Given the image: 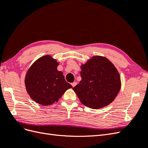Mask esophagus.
<instances>
[{"label": "esophagus", "instance_id": "obj_1", "mask_svg": "<svg viewBox=\"0 0 148 148\" xmlns=\"http://www.w3.org/2000/svg\"><path fill=\"white\" fill-rule=\"evenodd\" d=\"M77 83H76V82H73V83H71V85H72V86L73 87H75L76 85H77Z\"/></svg>", "mask_w": 148, "mask_h": 148}]
</instances>
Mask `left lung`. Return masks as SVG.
I'll use <instances>...</instances> for the list:
<instances>
[{"label":"left lung","mask_w":148,"mask_h":148,"mask_svg":"<svg viewBox=\"0 0 148 148\" xmlns=\"http://www.w3.org/2000/svg\"><path fill=\"white\" fill-rule=\"evenodd\" d=\"M82 80L73 88L82 104L99 109L109 105L121 89V79L114 65L104 56H95L80 66Z\"/></svg>","instance_id":"obj_1"}]
</instances>
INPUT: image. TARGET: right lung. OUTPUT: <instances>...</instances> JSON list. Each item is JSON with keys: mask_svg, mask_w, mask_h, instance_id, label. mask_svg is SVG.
I'll return each instance as SVG.
<instances>
[{"mask_svg": "<svg viewBox=\"0 0 148 148\" xmlns=\"http://www.w3.org/2000/svg\"><path fill=\"white\" fill-rule=\"evenodd\" d=\"M59 65V62L51 55H46L36 60L28 70L25 87L34 102L42 106L52 105L72 88L65 81L63 73L57 70Z\"/></svg>", "mask_w": 148, "mask_h": 148, "instance_id": "right-lung-1", "label": "right lung"}]
</instances>
